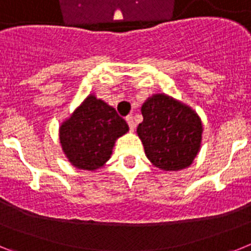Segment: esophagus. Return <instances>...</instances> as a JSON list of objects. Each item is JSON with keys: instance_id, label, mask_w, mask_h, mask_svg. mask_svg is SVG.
<instances>
[{"instance_id": "obj_1", "label": "esophagus", "mask_w": 251, "mask_h": 251, "mask_svg": "<svg viewBox=\"0 0 251 251\" xmlns=\"http://www.w3.org/2000/svg\"><path fill=\"white\" fill-rule=\"evenodd\" d=\"M126 121H127L128 126H129V129L133 132V130H134V128H136V123H134V119H133L132 115H128L127 118H126Z\"/></svg>"}]
</instances>
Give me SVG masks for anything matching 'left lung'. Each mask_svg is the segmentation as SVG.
Wrapping results in <instances>:
<instances>
[{
  "label": "left lung",
  "instance_id": "1",
  "mask_svg": "<svg viewBox=\"0 0 251 251\" xmlns=\"http://www.w3.org/2000/svg\"><path fill=\"white\" fill-rule=\"evenodd\" d=\"M137 128L147 158L165 171L188 167L200 151L202 123L190 106L166 94H154L142 105Z\"/></svg>",
  "mask_w": 251,
  "mask_h": 251
}]
</instances>
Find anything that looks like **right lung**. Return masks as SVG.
Segmentation results:
<instances>
[{"instance_id":"right-lung-1","label":"right lung","mask_w":251,"mask_h":251,"mask_svg":"<svg viewBox=\"0 0 251 251\" xmlns=\"http://www.w3.org/2000/svg\"><path fill=\"white\" fill-rule=\"evenodd\" d=\"M129 130L113 106L93 94L61 123L60 143L69 162L79 170L95 171L112 156L115 141Z\"/></svg>"}]
</instances>
